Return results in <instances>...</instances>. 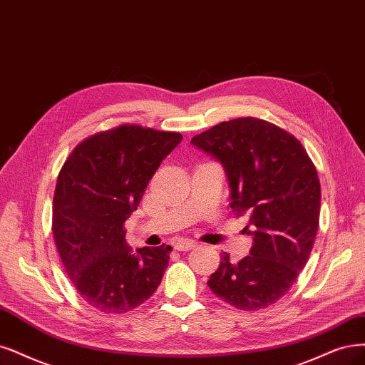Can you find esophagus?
<instances>
[{"label":"esophagus","instance_id":"1","mask_svg":"<svg viewBox=\"0 0 365 365\" xmlns=\"http://www.w3.org/2000/svg\"><path fill=\"white\" fill-rule=\"evenodd\" d=\"M195 247H197V242H194V240H183L182 239V240H178L174 244V248L178 251H190Z\"/></svg>","mask_w":365,"mask_h":365}]
</instances>
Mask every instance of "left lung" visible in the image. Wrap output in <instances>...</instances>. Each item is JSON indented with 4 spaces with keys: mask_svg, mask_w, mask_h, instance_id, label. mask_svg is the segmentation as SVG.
Segmentation results:
<instances>
[{
    "mask_svg": "<svg viewBox=\"0 0 365 365\" xmlns=\"http://www.w3.org/2000/svg\"><path fill=\"white\" fill-rule=\"evenodd\" d=\"M191 143L224 165L230 206L250 215L254 240L237 263L224 252L207 286L244 312L271 307L293 286L314 245L320 180L313 160L290 132L255 117L222 121Z\"/></svg>",
    "mask_w": 365,
    "mask_h": 365,
    "instance_id": "obj_1",
    "label": "left lung"
}]
</instances>
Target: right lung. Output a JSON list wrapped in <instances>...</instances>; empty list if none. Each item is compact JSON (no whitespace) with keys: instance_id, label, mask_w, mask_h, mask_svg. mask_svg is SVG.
I'll return each instance as SVG.
<instances>
[{"instance_id":"right-lung-1","label":"right lung","mask_w":365,"mask_h":365,"mask_svg":"<svg viewBox=\"0 0 365 365\" xmlns=\"http://www.w3.org/2000/svg\"><path fill=\"white\" fill-rule=\"evenodd\" d=\"M182 133L118 125L81 141L58 173L52 235L73 287L102 314H125L160 284L173 248L132 254L125 221Z\"/></svg>"}]
</instances>
